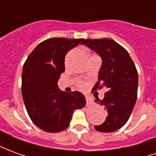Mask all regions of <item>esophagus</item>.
Instances as JSON below:
<instances>
[{
	"label": "esophagus",
	"mask_w": 156,
	"mask_h": 156,
	"mask_svg": "<svg viewBox=\"0 0 156 156\" xmlns=\"http://www.w3.org/2000/svg\"><path fill=\"white\" fill-rule=\"evenodd\" d=\"M86 101H87V105H93L94 104V99L90 96H86Z\"/></svg>",
	"instance_id": "esophagus-1"
}]
</instances>
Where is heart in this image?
Instances as JSON below:
<instances>
[{
	"label": "heart",
	"instance_id": "b5f03b06",
	"mask_svg": "<svg viewBox=\"0 0 156 156\" xmlns=\"http://www.w3.org/2000/svg\"><path fill=\"white\" fill-rule=\"evenodd\" d=\"M78 87L81 89H83L86 87V84H85L83 82H78Z\"/></svg>",
	"mask_w": 156,
	"mask_h": 156
}]
</instances>
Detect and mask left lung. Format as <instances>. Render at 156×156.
<instances>
[{
  "instance_id": "8db88e82",
  "label": "left lung",
  "mask_w": 156,
  "mask_h": 156,
  "mask_svg": "<svg viewBox=\"0 0 156 156\" xmlns=\"http://www.w3.org/2000/svg\"><path fill=\"white\" fill-rule=\"evenodd\" d=\"M81 44L96 51L103 61L93 91L107 89L104 99L97 100L108 115L95 129L107 133L118 130L126 124L137 99V69L128 51L112 39H83Z\"/></svg>"
}]
</instances>
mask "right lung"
<instances>
[{
  "label": "right lung",
  "instance_id": "right-lung-1",
  "mask_svg": "<svg viewBox=\"0 0 156 156\" xmlns=\"http://www.w3.org/2000/svg\"><path fill=\"white\" fill-rule=\"evenodd\" d=\"M83 38H49L39 43L27 58L22 74V94L29 117L42 130L57 133L69 126L76 108L86 105L78 91L58 89L65 71V56Z\"/></svg>",
  "mask_w": 156,
  "mask_h": 156
}]
</instances>
